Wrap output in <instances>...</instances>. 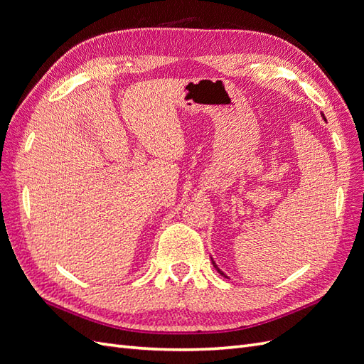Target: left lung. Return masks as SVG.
Instances as JSON below:
<instances>
[{"instance_id": "obj_1", "label": "left lung", "mask_w": 364, "mask_h": 364, "mask_svg": "<svg viewBox=\"0 0 364 364\" xmlns=\"http://www.w3.org/2000/svg\"><path fill=\"white\" fill-rule=\"evenodd\" d=\"M322 117H323V118H325V115H323V114H322ZM211 261H213V266H214V267H215V270H217V272H218V273H220V274H222V277H225V278H228V277H226V274H225V273H223V272H222V270H220V269H218V266H217V264H215V261H214V259H213V257H211Z\"/></svg>"}]
</instances>
